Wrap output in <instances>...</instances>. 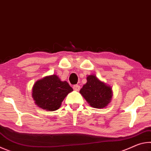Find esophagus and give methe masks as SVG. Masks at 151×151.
I'll return each mask as SVG.
<instances>
[{"mask_svg": "<svg viewBox=\"0 0 151 151\" xmlns=\"http://www.w3.org/2000/svg\"><path fill=\"white\" fill-rule=\"evenodd\" d=\"M80 88H81L80 86L78 85H74L73 86V89L75 91H78L79 90H80Z\"/></svg>", "mask_w": 151, "mask_h": 151, "instance_id": "1", "label": "esophagus"}]
</instances>
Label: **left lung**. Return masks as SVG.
Listing matches in <instances>:
<instances>
[{
	"instance_id": "obj_1",
	"label": "left lung",
	"mask_w": 151,
	"mask_h": 151,
	"mask_svg": "<svg viewBox=\"0 0 151 151\" xmlns=\"http://www.w3.org/2000/svg\"><path fill=\"white\" fill-rule=\"evenodd\" d=\"M86 80V83L80 91L82 96L93 108L106 107L110 103L112 96L111 86L101 81L94 75H88Z\"/></svg>"
}]
</instances>
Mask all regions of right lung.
Wrapping results in <instances>:
<instances>
[{
  "instance_id": "1",
  "label": "right lung",
  "mask_w": 151,
  "mask_h": 151,
  "mask_svg": "<svg viewBox=\"0 0 151 151\" xmlns=\"http://www.w3.org/2000/svg\"><path fill=\"white\" fill-rule=\"evenodd\" d=\"M73 89L66 81H61L56 75L37 81L32 87V96L37 105L42 109L54 111Z\"/></svg>"
}]
</instances>
